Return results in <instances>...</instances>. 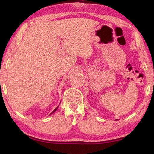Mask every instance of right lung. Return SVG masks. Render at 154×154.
Wrapping results in <instances>:
<instances>
[{"label": "right lung", "mask_w": 154, "mask_h": 154, "mask_svg": "<svg viewBox=\"0 0 154 154\" xmlns=\"http://www.w3.org/2000/svg\"><path fill=\"white\" fill-rule=\"evenodd\" d=\"M58 106H59V105H58V106H57V107H56V108L55 109H54V110L53 111H52V113H54V112H55V111H56L57 110V109H58Z\"/></svg>", "instance_id": "right-lung-1"}]
</instances>
